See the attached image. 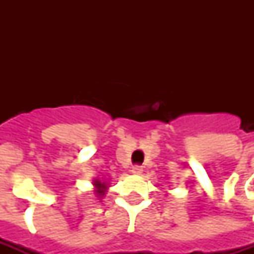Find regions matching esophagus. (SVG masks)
<instances>
[{"label":"esophagus","instance_id":"34e87169","mask_svg":"<svg viewBox=\"0 0 254 254\" xmlns=\"http://www.w3.org/2000/svg\"><path fill=\"white\" fill-rule=\"evenodd\" d=\"M131 174H134V175H141V174H142V167L138 166V165H135V166H133V169H131Z\"/></svg>","mask_w":254,"mask_h":254}]
</instances>
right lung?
<instances>
[{
    "mask_svg": "<svg viewBox=\"0 0 254 254\" xmlns=\"http://www.w3.org/2000/svg\"><path fill=\"white\" fill-rule=\"evenodd\" d=\"M93 186L96 187L95 190V193L97 195V197H100L101 199V196H104L105 195V191H107V183L105 182H100L99 179H96L95 182H93Z\"/></svg>",
    "mask_w": 254,
    "mask_h": 254,
    "instance_id": "right-lung-1",
    "label": "right lung"
}]
</instances>
